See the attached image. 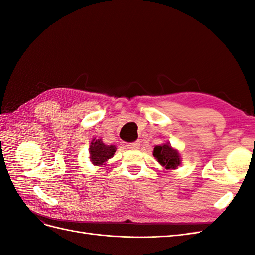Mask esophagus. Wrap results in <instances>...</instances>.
<instances>
[{
    "mask_svg": "<svg viewBox=\"0 0 255 255\" xmlns=\"http://www.w3.org/2000/svg\"><path fill=\"white\" fill-rule=\"evenodd\" d=\"M127 149H128V150H136V149H138L140 146V143L138 142V141H136V142H130V143H127Z\"/></svg>",
    "mask_w": 255,
    "mask_h": 255,
    "instance_id": "obj_1",
    "label": "esophagus"
}]
</instances>
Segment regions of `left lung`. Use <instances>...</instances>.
Returning <instances> with one entry per match:
<instances>
[{
  "label": "left lung",
  "instance_id": "8db88e82",
  "mask_svg": "<svg viewBox=\"0 0 255 255\" xmlns=\"http://www.w3.org/2000/svg\"><path fill=\"white\" fill-rule=\"evenodd\" d=\"M153 156L166 169H176L181 164L180 153L173 149L170 143L156 145L153 151Z\"/></svg>",
  "mask_w": 255,
  "mask_h": 255
}]
</instances>
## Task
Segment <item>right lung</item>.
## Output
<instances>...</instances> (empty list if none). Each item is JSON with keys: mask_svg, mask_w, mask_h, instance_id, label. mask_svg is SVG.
Wrapping results in <instances>:
<instances>
[{"mask_svg": "<svg viewBox=\"0 0 255 255\" xmlns=\"http://www.w3.org/2000/svg\"><path fill=\"white\" fill-rule=\"evenodd\" d=\"M115 152V145H106L101 139H96V138L91 141L89 146L90 160L95 166L104 165L107 160L114 156Z\"/></svg>", "mask_w": 255, "mask_h": 255, "instance_id": "right-lung-1", "label": "right lung"}]
</instances>
